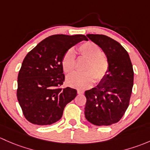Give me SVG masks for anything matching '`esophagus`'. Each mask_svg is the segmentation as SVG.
<instances>
[{
    "label": "esophagus",
    "mask_w": 150,
    "mask_h": 150,
    "mask_svg": "<svg viewBox=\"0 0 150 150\" xmlns=\"http://www.w3.org/2000/svg\"><path fill=\"white\" fill-rule=\"evenodd\" d=\"M77 92H78V94H79V95H82V94H84V91L83 90V89H78V90H77Z\"/></svg>",
    "instance_id": "obj_1"
}]
</instances>
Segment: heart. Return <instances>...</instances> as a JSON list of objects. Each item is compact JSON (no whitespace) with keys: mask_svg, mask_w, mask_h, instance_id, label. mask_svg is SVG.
Here are the masks:
<instances>
[{"mask_svg":"<svg viewBox=\"0 0 150 150\" xmlns=\"http://www.w3.org/2000/svg\"><path fill=\"white\" fill-rule=\"evenodd\" d=\"M80 55L87 60L85 72H75L68 76L66 83L75 88H87L92 85L94 81H100L108 72L109 64L107 58L101 54V50L92 42H86L79 47ZM61 65L66 73L70 74L75 69V51L71 48L64 53Z\"/></svg>","mask_w":150,"mask_h":150,"instance_id":"heart-1","label":"heart"}]
</instances>
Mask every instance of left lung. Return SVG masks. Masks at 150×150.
<instances>
[{"label": "left lung", "mask_w": 150, "mask_h": 150, "mask_svg": "<svg viewBox=\"0 0 150 150\" xmlns=\"http://www.w3.org/2000/svg\"><path fill=\"white\" fill-rule=\"evenodd\" d=\"M86 37L105 54L109 69L95 87L85 91L86 119L96 126L117 123L129 107L134 84V71L129 53L112 38L89 34Z\"/></svg>", "instance_id": "left-lung-1"}]
</instances>
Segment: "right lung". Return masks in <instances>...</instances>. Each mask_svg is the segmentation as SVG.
<instances>
[{"instance_id":"1","label":"right lung","mask_w":150,"mask_h":150,"mask_svg":"<svg viewBox=\"0 0 150 150\" xmlns=\"http://www.w3.org/2000/svg\"><path fill=\"white\" fill-rule=\"evenodd\" d=\"M82 40L83 35H55L43 40L27 53L18 75L16 95L24 115L33 124L59 121L64 108L76 96L74 89H62L65 80L61 61L68 50Z\"/></svg>"}]
</instances>
